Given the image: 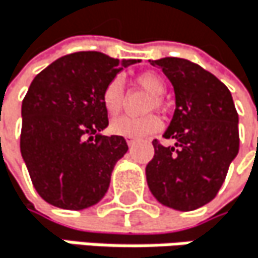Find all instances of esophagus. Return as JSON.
<instances>
[{
	"mask_svg": "<svg viewBox=\"0 0 258 258\" xmlns=\"http://www.w3.org/2000/svg\"><path fill=\"white\" fill-rule=\"evenodd\" d=\"M126 144H128V147H133V145L136 144V141L132 139V138H126Z\"/></svg>",
	"mask_w": 258,
	"mask_h": 258,
	"instance_id": "esophagus-1",
	"label": "esophagus"
}]
</instances>
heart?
I'll list each match as a JSON object with an SVG mask.
<instances>
[{"label":"heart","mask_w":258,"mask_h":258,"mask_svg":"<svg viewBox=\"0 0 258 258\" xmlns=\"http://www.w3.org/2000/svg\"><path fill=\"white\" fill-rule=\"evenodd\" d=\"M136 81L142 88L148 91V93L154 95L153 101L148 105V110L160 108L163 105V101L160 96L165 93V90H167L165 79L156 72H144L136 78ZM102 101L108 114L116 116L122 111L123 104H125V93H123V82L119 76L113 78L107 84L102 93ZM159 128H160V120L154 114H147L141 117L120 116V117L113 119L110 123V130L114 135L123 136V138H132V139H141L148 135H153Z\"/></svg>","instance_id":"obj_1"}]
</instances>
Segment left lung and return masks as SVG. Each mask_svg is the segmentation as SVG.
Instances as JSON below:
<instances>
[{
    "label": "left lung",
    "mask_w": 258,
    "mask_h": 258,
    "mask_svg": "<svg viewBox=\"0 0 258 258\" xmlns=\"http://www.w3.org/2000/svg\"><path fill=\"white\" fill-rule=\"evenodd\" d=\"M173 84L176 110L163 133L174 147L153 141L145 174L162 205L192 211L211 202L238 153V114L228 87L213 73L182 58L153 61Z\"/></svg>",
    "instance_id": "8db88e82"
}]
</instances>
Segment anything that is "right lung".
Here are the masks:
<instances>
[{
    "label": "right lung",
    "instance_id": "add662e5",
    "mask_svg": "<svg viewBox=\"0 0 258 258\" xmlns=\"http://www.w3.org/2000/svg\"><path fill=\"white\" fill-rule=\"evenodd\" d=\"M136 59L78 51L56 59L32 81L23 101L21 154L38 194L62 210H85L105 196L128 145L102 136L108 113L102 93Z\"/></svg>",
    "mask_w": 258,
    "mask_h": 258
}]
</instances>
